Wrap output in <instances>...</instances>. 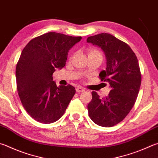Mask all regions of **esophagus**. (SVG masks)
Segmentation results:
<instances>
[{"label":"esophagus","instance_id":"esophagus-1","mask_svg":"<svg viewBox=\"0 0 158 158\" xmlns=\"http://www.w3.org/2000/svg\"><path fill=\"white\" fill-rule=\"evenodd\" d=\"M84 88H83L82 87H77L76 88V92L77 93H82V92H84Z\"/></svg>","mask_w":158,"mask_h":158}]
</instances>
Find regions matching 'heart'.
<instances>
[{
    "mask_svg": "<svg viewBox=\"0 0 158 158\" xmlns=\"http://www.w3.org/2000/svg\"><path fill=\"white\" fill-rule=\"evenodd\" d=\"M88 56H98L102 58V55L99 50L94 49H89L88 50Z\"/></svg>",
    "mask_w": 158,
    "mask_h": 158,
    "instance_id": "1",
    "label": "heart"
}]
</instances>
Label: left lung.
Returning <instances> with one entry per match:
<instances>
[{
  "label": "left lung",
  "instance_id": "1",
  "mask_svg": "<svg viewBox=\"0 0 158 158\" xmlns=\"http://www.w3.org/2000/svg\"><path fill=\"white\" fill-rule=\"evenodd\" d=\"M87 42L104 51L106 68L99 73V78L111 88L104 98L92 92L89 117L101 127H113L127 117L136 102L142 81L139 63L130 46L110 34L89 36Z\"/></svg>",
  "mask_w": 158,
  "mask_h": 158
}]
</instances>
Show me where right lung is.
<instances>
[{
	"label": "right lung",
	"mask_w": 158,
	"mask_h": 158,
	"mask_svg": "<svg viewBox=\"0 0 158 158\" xmlns=\"http://www.w3.org/2000/svg\"><path fill=\"white\" fill-rule=\"evenodd\" d=\"M81 39L48 32L31 39L23 50L16 68L17 90L23 106L36 121H57L75 94L70 84L57 87L52 74L65 66L68 51Z\"/></svg>",
	"instance_id": "add662e5"
}]
</instances>
